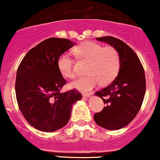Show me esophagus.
<instances>
[{
    "instance_id": "obj_1",
    "label": "esophagus",
    "mask_w": 160,
    "mask_h": 160,
    "mask_svg": "<svg viewBox=\"0 0 160 160\" xmlns=\"http://www.w3.org/2000/svg\"><path fill=\"white\" fill-rule=\"evenodd\" d=\"M82 95V96H83V97H86V98H88V97L91 96V95H92V92H89V93L83 92Z\"/></svg>"
}]
</instances>
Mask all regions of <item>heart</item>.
Segmentation results:
<instances>
[{
  "label": "heart",
  "instance_id": "b5f03b06",
  "mask_svg": "<svg viewBox=\"0 0 160 160\" xmlns=\"http://www.w3.org/2000/svg\"><path fill=\"white\" fill-rule=\"evenodd\" d=\"M74 52L79 58L89 62L85 77L78 78L71 82V87L81 91H89L98 85L105 86L116 78L120 71V54L113 47L95 43L84 42L78 46ZM58 68L60 73L67 78L75 76L74 60L68 54H62L58 58Z\"/></svg>",
  "mask_w": 160,
  "mask_h": 160
}]
</instances>
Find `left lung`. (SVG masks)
Segmentation results:
<instances>
[{
  "instance_id": "left-lung-1",
  "label": "left lung",
  "mask_w": 160,
  "mask_h": 160,
  "mask_svg": "<svg viewBox=\"0 0 160 160\" xmlns=\"http://www.w3.org/2000/svg\"><path fill=\"white\" fill-rule=\"evenodd\" d=\"M97 40L108 43L120 54V71L115 80L95 95L106 104L94 120L101 127L117 130L125 127L137 115L144 100L146 81L143 66L133 49L123 41L113 37L97 38Z\"/></svg>"
}]
</instances>
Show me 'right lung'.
I'll return each instance as SVG.
<instances>
[{
	"mask_svg": "<svg viewBox=\"0 0 160 160\" xmlns=\"http://www.w3.org/2000/svg\"><path fill=\"white\" fill-rule=\"evenodd\" d=\"M74 45L66 38H48L30 49L18 68V105L28 122L40 131L51 132L63 128L73 104L82 98L76 89L60 92L66 81L58 70V58Z\"/></svg>",
	"mask_w": 160,
	"mask_h": 160,
	"instance_id": "right-lung-1",
	"label": "right lung"
}]
</instances>
